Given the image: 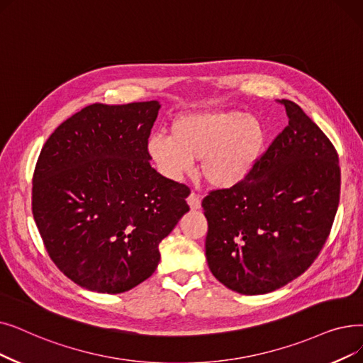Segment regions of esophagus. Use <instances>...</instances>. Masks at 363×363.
Wrapping results in <instances>:
<instances>
[{"label": "esophagus", "mask_w": 363, "mask_h": 363, "mask_svg": "<svg viewBox=\"0 0 363 363\" xmlns=\"http://www.w3.org/2000/svg\"><path fill=\"white\" fill-rule=\"evenodd\" d=\"M188 204H190V208H191V211H197V209H200V206H201V200H200V197H199V194H196L194 191L188 196Z\"/></svg>", "instance_id": "34e87169"}]
</instances>
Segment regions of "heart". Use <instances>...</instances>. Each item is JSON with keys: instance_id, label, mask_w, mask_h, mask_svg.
Instances as JSON below:
<instances>
[{"instance_id": "b5f03b06", "label": "heart", "mask_w": 363, "mask_h": 363, "mask_svg": "<svg viewBox=\"0 0 363 363\" xmlns=\"http://www.w3.org/2000/svg\"><path fill=\"white\" fill-rule=\"evenodd\" d=\"M264 140L258 117L235 109H213L173 120L170 136L150 138L148 154L170 179H181L199 160L201 178L224 190L240 184L255 167Z\"/></svg>"}]
</instances>
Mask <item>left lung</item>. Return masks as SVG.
Segmentation results:
<instances>
[{
  "mask_svg": "<svg viewBox=\"0 0 363 363\" xmlns=\"http://www.w3.org/2000/svg\"><path fill=\"white\" fill-rule=\"evenodd\" d=\"M279 102L286 128L240 184L201 201L209 269L243 295L272 292L301 276L320 254L340 203L335 147L295 102Z\"/></svg>",
  "mask_w": 363,
  "mask_h": 363,
  "instance_id": "1",
  "label": "left lung"
}]
</instances>
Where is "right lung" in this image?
I'll list each match as a JSON object with an SVG mask.
<instances>
[{
    "mask_svg": "<svg viewBox=\"0 0 363 363\" xmlns=\"http://www.w3.org/2000/svg\"><path fill=\"white\" fill-rule=\"evenodd\" d=\"M157 101L93 104L45 140L33 215L47 254L77 285L121 294L147 280L159 243L190 211V188L151 167Z\"/></svg>",
    "mask_w": 363,
    "mask_h": 363,
    "instance_id": "obj_1",
    "label": "right lung"
}]
</instances>
